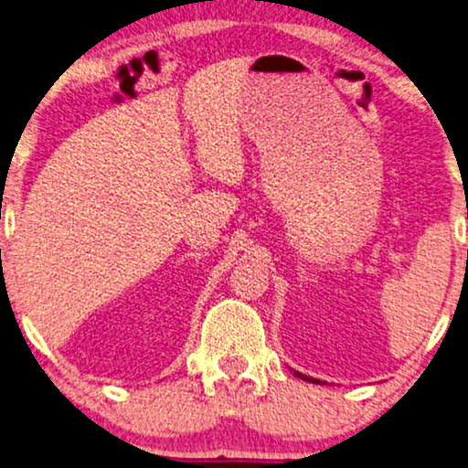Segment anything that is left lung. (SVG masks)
<instances>
[{"label": "left lung", "mask_w": 468, "mask_h": 468, "mask_svg": "<svg viewBox=\"0 0 468 468\" xmlns=\"http://www.w3.org/2000/svg\"><path fill=\"white\" fill-rule=\"evenodd\" d=\"M293 375H296V377H300V379H304V381H311V383H319V386H322V381H319V379H313V377H306V375H303V373H298V370H293Z\"/></svg>", "instance_id": "8db88e82"}]
</instances>
